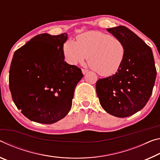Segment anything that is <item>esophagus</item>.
I'll use <instances>...</instances> for the list:
<instances>
[{
  "instance_id": "34e87169",
  "label": "esophagus",
  "mask_w": 160,
  "mask_h": 160,
  "mask_svg": "<svg viewBox=\"0 0 160 160\" xmlns=\"http://www.w3.org/2000/svg\"><path fill=\"white\" fill-rule=\"evenodd\" d=\"M88 72V70H87V69H82V73L83 74H86V73H87Z\"/></svg>"
}]
</instances>
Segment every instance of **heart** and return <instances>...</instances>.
Instances as JSON below:
<instances>
[{
  "mask_svg": "<svg viewBox=\"0 0 160 160\" xmlns=\"http://www.w3.org/2000/svg\"><path fill=\"white\" fill-rule=\"evenodd\" d=\"M69 39L63 45V53L67 63L77 65L88 58L93 71L102 77H110L118 72L126 57V48L120 39L111 35L89 31Z\"/></svg>",
  "mask_w": 160,
  "mask_h": 160,
  "instance_id": "heart-1",
  "label": "heart"
}]
</instances>
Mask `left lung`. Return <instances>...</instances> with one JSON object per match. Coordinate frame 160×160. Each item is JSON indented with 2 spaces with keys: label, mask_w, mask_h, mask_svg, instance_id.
Returning a JSON list of instances; mask_svg holds the SVG:
<instances>
[{
  "label": "left lung",
  "mask_w": 160,
  "mask_h": 160,
  "mask_svg": "<svg viewBox=\"0 0 160 160\" xmlns=\"http://www.w3.org/2000/svg\"><path fill=\"white\" fill-rule=\"evenodd\" d=\"M107 30L124 43L126 57L116 74L97 81L96 93L107 112L118 118L128 117L142 109L152 93L157 76L152 51L125 26Z\"/></svg>",
  "instance_id": "left-lung-1"
}]
</instances>
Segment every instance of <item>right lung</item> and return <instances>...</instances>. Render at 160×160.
Here are the masks:
<instances>
[{
    "label": "right lung",
    "instance_id": "add662e5",
    "mask_svg": "<svg viewBox=\"0 0 160 160\" xmlns=\"http://www.w3.org/2000/svg\"><path fill=\"white\" fill-rule=\"evenodd\" d=\"M67 34L34 37L15 52L9 72L12 101L28 119L52 124L70 111L82 69L64 62Z\"/></svg>",
    "mask_w": 160,
    "mask_h": 160
}]
</instances>
